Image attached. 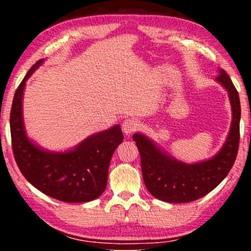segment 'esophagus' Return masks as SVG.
<instances>
[{
  "label": "esophagus",
  "mask_w": 251,
  "mask_h": 251,
  "mask_svg": "<svg viewBox=\"0 0 251 251\" xmlns=\"http://www.w3.org/2000/svg\"><path fill=\"white\" fill-rule=\"evenodd\" d=\"M139 127H141V124H139L137 120H135V118H127V120L123 122L122 129L126 135H130L134 131L138 130Z\"/></svg>",
  "instance_id": "1"
}]
</instances>
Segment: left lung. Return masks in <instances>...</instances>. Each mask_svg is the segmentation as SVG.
Returning a JSON list of instances; mask_svg holds the SVG:
<instances>
[{
    "label": "left lung",
    "instance_id": "1",
    "mask_svg": "<svg viewBox=\"0 0 251 251\" xmlns=\"http://www.w3.org/2000/svg\"><path fill=\"white\" fill-rule=\"evenodd\" d=\"M218 73L216 82L228 93L232 120L223 147L211 158L187 164L169 155L144 134L133 135L141 154L144 182L148 192L159 201L182 203L201 198L225 179L235 163L239 146V95L226 72L219 70Z\"/></svg>",
    "mask_w": 251,
    "mask_h": 251
}]
</instances>
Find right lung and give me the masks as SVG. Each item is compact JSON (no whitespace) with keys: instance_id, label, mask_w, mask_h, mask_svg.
Segmentation results:
<instances>
[{"instance_id":"1","label":"right lung","mask_w":251,"mask_h":251,"mask_svg":"<svg viewBox=\"0 0 251 251\" xmlns=\"http://www.w3.org/2000/svg\"><path fill=\"white\" fill-rule=\"evenodd\" d=\"M40 59L25 75L15 92L10 127L14 158L21 173L48 196L65 202H87L99 198L107 185L110 159L123 142L120 125L99 131L64 151L45 150L26 134L23 96L26 80L43 64Z\"/></svg>"}]
</instances>
